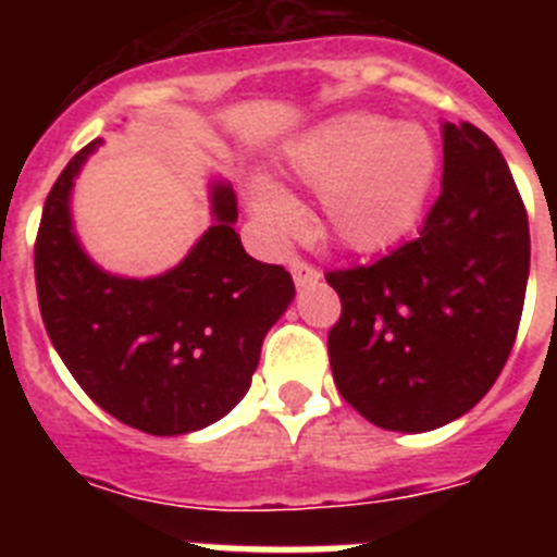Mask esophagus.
Instances as JSON below:
<instances>
[{
    "mask_svg": "<svg viewBox=\"0 0 557 557\" xmlns=\"http://www.w3.org/2000/svg\"><path fill=\"white\" fill-rule=\"evenodd\" d=\"M289 273H293V282L298 289H307L312 287V284L321 282V270L312 268L309 262H301V259H295V262L289 264Z\"/></svg>",
    "mask_w": 557,
    "mask_h": 557,
    "instance_id": "34e87169",
    "label": "esophagus"
}]
</instances>
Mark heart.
<instances>
[{"instance_id": "obj_1", "label": "heart", "mask_w": 557, "mask_h": 557, "mask_svg": "<svg viewBox=\"0 0 557 557\" xmlns=\"http://www.w3.org/2000/svg\"><path fill=\"white\" fill-rule=\"evenodd\" d=\"M287 166L304 186L321 191V225L332 243L351 253H379L421 218L437 150L421 125L348 111L289 141ZM248 203L270 234L293 236L301 228V209L273 181L253 178Z\"/></svg>"}]
</instances>
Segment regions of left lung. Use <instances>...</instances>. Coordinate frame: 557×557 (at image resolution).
<instances>
[{"label":"left lung","instance_id":"8db88e82","mask_svg":"<svg viewBox=\"0 0 557 557\" xmlns=\"http://www.w3.org/2000/svg\"><path fill=\"white\" fill-rule=\"evenodd\" d=\"M444 184L418 239L329 273L334 385L371 424L430 432L471 410L502 373L530 275L528 211L499 147L444 122Z\"/></svg>","mask_w":557,"mask_h":557}]
</instances>
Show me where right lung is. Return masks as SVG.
Instances as JSON below:
<instances>
[{
    "label": "right lung",
    "mask_w": 557,
    "mask_h": 557,
    "mask_svg": "<svg viewBox=\"0 0 557 557\" xmlns=\"http://www.w3.org/2000/svg\"><path fill=\"white\" fill-rule=\"evenodd\" d=\"M95 139L69 161L44 203L36 287L63 366L97 405L147 435H186L228 416L250 387L262 343L295 284L245 253L228 181L211 178V225L175 268L147 278L111 273L86 253L72 189Z\"/></svg>",
    "instance_id": "add662e5"
}]
</instances>
